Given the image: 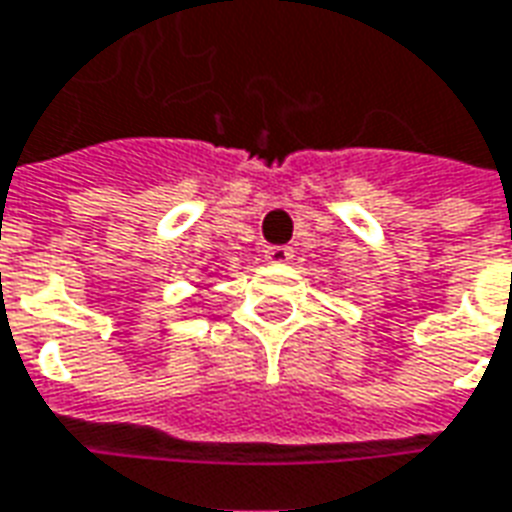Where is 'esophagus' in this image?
<instances>
[{
  "label": "esophagus",
  "instance_id": "obj_1",
  "mask_svg": "<svg viewBox=\"0 0 512 512\" xmlns=\"http://www.w3.org/2000/svg\"><path fill=\"white\" fill-rule=\"evenodd\" d=\"M264 256H267L270 264H286V261L294 259V251H291L288 245H270V248L264 251Z\"/></svg>",
  "mask_w": 512,
  "mask_h": 512
}]
</instances>
